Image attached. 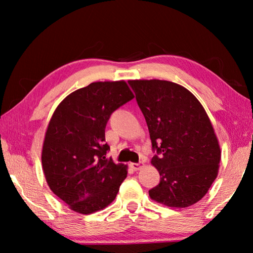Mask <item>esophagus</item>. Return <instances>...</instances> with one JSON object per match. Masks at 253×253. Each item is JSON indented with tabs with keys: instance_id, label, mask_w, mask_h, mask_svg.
Listing matches in <instances>:
<instances>
[{
	"instance_id": "34e87169",
	"label": "esophagus",
	"mask_w": 253,
	"mask_h": 253,
	"mask_svg": "<svg viewBox=\"0 0 253 253\" xmlns=\"http://www.w3.org/2000/svg\"><path fill=\"white\" fill-rule=\"evenodd\" d=\"M143 165H144L143 162H139V163H131V164H130L131 169H134L135 170H138L140 168H142Z\"/></svg>"
}]
</instances>
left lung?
<instances>
[{"label": "left lung", "instance_id": "8db88e82", "mask_svg": "<svg viewBox=\"0 0 253 253\" xmlns=\"http://www.w3.org/2000/svg\"><path fill=\"white\" fill-rule=\"evenodd\" d=\"M128 84L147 123L152 164L161 181L149 196L172 208H186L208 193L216 178L221 151L200 101L182 85L165 80Z\"/></svg>", "mask_w": 253, "mask_h": 253}]
</instances>
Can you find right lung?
Instances as JSON below:
<instances>
[{
    "label": "right lung",
    "instance_id": "right-lung-1",
    "mask_svg": "<svg viewBox=\"0 0 253 253\" xmlns=\"http://www.w3.org/2000/svg\"><path fill=\"white\" fill-rule=\"evenodd\" d=\"M134 98L125 81L92 83L70 93L54 110L42 148L51 191L74 211L89 214L116 198L126 166L106 155L105 129L111 114Z\"/></svg>",
    "mask_w": 253,
    "mask_h": 253
}]
</instances>
